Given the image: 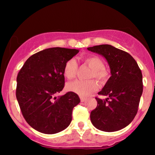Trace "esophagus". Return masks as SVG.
<instances>
[{
	"instance_id": "esophagus-1",
	"label": "esophagus",
	"mask_w": 155,
	"mask_h": 155,
	"mask_svg": "<svg viewBox=\"0 0 155 155\" xmlns=\"http://www.w3.org/2000/svg\"><path fill=\"white\" fill-rule=\"evenodd\" d=\"M80 100H81V102H84V101L86 100V98H85L84 97H82V96H81V97H80Z\"/></svg>"
}]
</instances>
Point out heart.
<instances>
[{"instance_id":"obj_1","label":"heart","mask_w":155,"mask_h":155,"mask_svg":"<svg viewBox=\"0 0 155 155\" xmlns=\"http://www.w3.org/2000/svg\"><path fill=\"white\" fill-rule=\"evenodd\" d=\"M84 63L92 71L89 78H95L99 81H105L107 79L108 72L104 68V61L97 56H88L84 58ZM78 70V64L76 60L70 59L64 65L63 74L68 79H72L76 76ZM67 89L69 91L75 92L81 96H87L95 92L97 89V84L95 80L90 79L87 81L76 80L68 84Z\"/></svg>"}]
</instances>
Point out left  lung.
Segmentation results:
<instances>
[{"label": "left lung", "instance_id": "obj_1", "mask_svg": "<svg viewBox=\"0 0 155 155\" xmlns=\"http://www.w3.org/2000/svg\"><path fill=\"white\" fill-rule=\"evenodd\" d=\"M87 49L107 60L111 74L98 92L108 97L106 100L95 97L97 105L90 113V120L101 130H120L132 122L138 112L143 92L141 71L129 53L111 45L101 44Z\"/></svg>", "mask_w": 155, "mask_h": 155}]
</instances>
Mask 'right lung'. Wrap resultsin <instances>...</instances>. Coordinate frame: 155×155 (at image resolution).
I'll use <instances>...</instances> for the list:
<instances>
[{"mask_svg": "<svg viewBox=\"0 0 155 155\" xmlns=\"http://www.w3.org/2000/svg\"><path fill=\"white\" fill-rule=\"evenodd\" d=\"M78 52V49L61 47L40 51L26 60L17 74L16 97L21 112L38 132L54 134L71 122L79 96L73 92L55 95L65 86L64 65Z\"/></svg>", "mask_w": 155, "mask_h": 155, "instance_id": "obj_1", "label": "right lung"}]
</instances>
